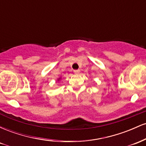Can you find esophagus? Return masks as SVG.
<instances>
[{
    "label": "esophagus",
    "mask_w": 146,
    "mask_h": 146,
    "mask_svg": "<svg viewBox=\"0 0 146 146\" xmlns=\"http://www.w3.org/2000/svg\"><path fill=\"white\" fill-rule=\"evenodd\" d=\"M80 70H74L75 74H80Z\"/></svg>",
    "instance_id": "esophagus-1"
}]
</instances>
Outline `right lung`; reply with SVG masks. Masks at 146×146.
I'll return each mask as SVG.
<instances>
[{"instance_id":"1","label":"right lung","mask_w":146,"mask_h":146,"mask_svg":"<svg viewBox=\"0 0 146 146\" xmlns=\"http://www.w3.org/2000/svg\"><path fill=\"white\" fill-rule=\"evenodd\" d=\"M61 79H62V78H61V77H60V78H58V80H58V82H59V81H60V80H61Z\"/></svg>"}]
</instances>
